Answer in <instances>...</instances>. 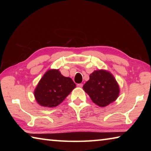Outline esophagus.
<instances>
[{
  "label": "esophagus",
  "instance_id": "1",
  "mask_svg": "<svg viewBox=\"0 0 151 151\" xmlns=\"http://www.w3.org/2000/svg\"><path fill=\"white\" fill-rule=\"evenodd\" d=\"M83 85L82 83H80V84H77V86L78 87H80V88H82L83 87Z\"/></svg>",
  "mask_w": 151,
  "mask_h": 151
}]
</instances>
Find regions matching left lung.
Segmentation results:
<instances>
[{
    "label": "left lung",
    "instance_id": "obj_1",
    "mask_svg": "<svg viewBox=\"0 0 151 151\" xmlns=\"http://www.w3.org/2000/svg\"><path fill=\"white\" fill-rule=\"evenodd\" d=\"M92 101L100 107L108 106L118 98L120 88L114 76L106 70H94L83 85Z\"/></svg>",
    "mask_w": 151,
    "mask_h": 151
}]
</instances>
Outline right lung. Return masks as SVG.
I'll list each match as a JSON object with an SVG mask.
<instances>
[{"label":"right lung","mask_w":151,"mask_h":151,"mask_svg":"<svg viewBox=\"0 0 151 151\" xmlns=\"http://www.w3.org/2000/svg\"><path fill=\"white\" fill-rule=\"evenodd\" d=\"M75 87L70 77L61 75L58 69H50L40 78L34 96L40 106L52 108L62 103Z\"/></svg>","instance_id":"1"}]
</instances>
